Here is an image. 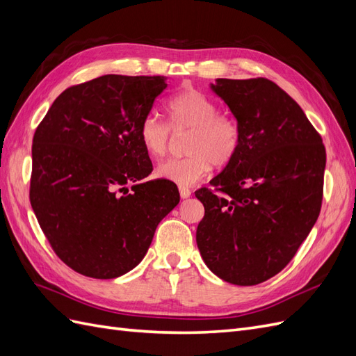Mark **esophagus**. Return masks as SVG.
Instances as JSON below:
<instances>
[{
	"instance_id": "1",
	"label": "esophagus",
	"mask_w": 356,
	"mask_h": 356,
	"mask_svg": "<svg viewBox=\"0 0 356 356\" xmlns=\"http://www.w3.org/2000/svg\"><path fill=\"white\" fill-rule=\"evenodd\" d=\"M179 196H181V199L190 197V196H191L190 188H187V187H179Z\"/></svg>"
}]
</instances>
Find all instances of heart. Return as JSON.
I'll use <instances>...</instances> for the list:
<instances>
[{"label": "heart", "mask_w": 356, "mask_h": 356, "mask_svg": "<svg viewBox=\"0 0 356 356\" xmlns=\"http://www.w3.org/2000/svg\"><path fill=\"white\" fill-rule=\"evenodd\" d=\"M168 123L147 115L139 126V141L148 156L165 157L174 132L188 131L184 157L169 159L157 168V175L186 187L209 174L212 165L225 166L241 144V127L230 114L218 113V105L200 90L188 89L166 102Z\"/></svg>", "instance_id": "heart-1"}]
</instances>
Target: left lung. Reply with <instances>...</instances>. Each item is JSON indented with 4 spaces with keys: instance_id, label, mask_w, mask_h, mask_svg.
<instances>
[{
    "instance_id": "1",
    "label": "left lung",
    "mask_w": 356,
    "mask_h": 356,
    "mask_svg": "<svg viewBox=\"0 0 356 356\" xmlns=\"http://www.w3.org/2000/svg\"><path fill=\"white\" fill-rule=\"evenodd\" d=\"M211 88L238 120L241 144L212 188L195 193L204 207L196 242L222 281L257 285L293 260L319 217L325 147L273 81L218 79Z\"/></svg>"
}]
</instances>
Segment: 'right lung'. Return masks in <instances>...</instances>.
<instances>
[{
	"label": "right lung",
	"instance_id": "obj_1",
	"mask_svg": "<svg viewBox=\"0 0 356 356\" xmlns=\"http://www.w3.org/2000/svg\"><path fill=\"white\" fill-rule=\"evenodd\" d=\"M165 89L160 75H102L63 90L35 129L31 207L74 272L113 279L132 270L179 203L172 181H144L153 163L139 126Z\"/></svg>",
	"mask_w": 356,
	"mask_h": 356
}]
</instances>
